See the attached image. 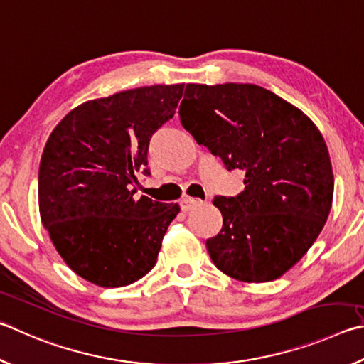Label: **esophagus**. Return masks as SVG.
Here are the masks:
<instances>
[{
  "label": "esophagus",
  "instance_id": "1",
  "mask_svg": "<svg viewBox=\"0 0 364 364\" xmlns=\"http://www.w3.org/2000/svg\"><path fill=\"white\" fill-rule=\"evenodd\" d=\"M202 200L199 199H193V197H183L181 202H180V207L183 211H191L194 207H197V205H200Z\"/></svg>",
  "mask_w": 364,
  "mask_h": 364
}]
</instances>
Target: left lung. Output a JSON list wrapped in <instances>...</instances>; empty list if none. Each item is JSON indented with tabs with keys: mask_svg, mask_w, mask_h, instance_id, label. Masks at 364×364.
I'll use <instances>...</instances> for the list:
<instances>
[{
	"mask_svg": "<svg viewBox=\"0 0 364 364\" xmlns=\"http://www.w3.org/2000/svg\"><path fill=\"white\" fill-rule=\"evenodd\" d=\"M180 119L194 140L245 173L235 197H215L220 234L207 240L230 279L272 282L320 235L333 203L331 159L320 130L294 105L255 84H188Z\"/></svg>",
	"mask_w": 364,
	"mask_h": 364,
	"instance_id": "left-lung-1",
	"label": "left lung"
}]
</instances>
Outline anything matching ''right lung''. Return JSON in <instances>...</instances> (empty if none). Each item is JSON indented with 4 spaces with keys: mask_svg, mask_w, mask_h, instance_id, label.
<instances>
[{
    "mask_svg": "<svg viewBox=\"0 0 364 364\" xmlns=\"http://www.w3.org/2000/svg\"><path fill=\"white\" fill-rule=\"evenodd\" d=\"M184 84L95 98L52 130L39 164V215L73 272L103 288L127 287L154 267L178 203L136 199L154 132L173 117Z\"/></svg>",
    "mask_w": 364,
    "mask_h": 364,
    "instance_id": "add662e5",
    "label": "right lung"
}]
</instances>
